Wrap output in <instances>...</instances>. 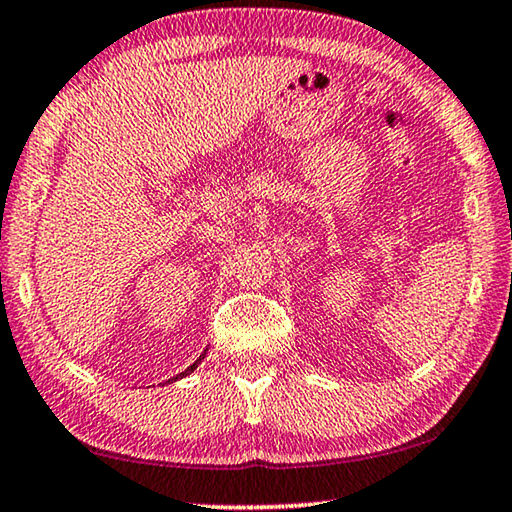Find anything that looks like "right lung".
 <instances>
[{
    "instance_id": "obj_1",
    "label": "right lung",
    "mask_w": 512,
    "mask_h": 512,
    "mask_svg": "<svg viewBox=\"0 0 512 512\" xmlns=\"http://www.w3.org/2000/svg\"><path fill=\"white\" fill-rule=\"evenodd\" d=\"M201 357H203V355H201ZM201 357H199V359H196V361H194V364H192L190 368H187V371H183V373H180V375H176V377H174V380H178V377H183V375H187V373H192V371H194V368H196V366H199V361H201Z\"/></svg>"
}]
</instances>
